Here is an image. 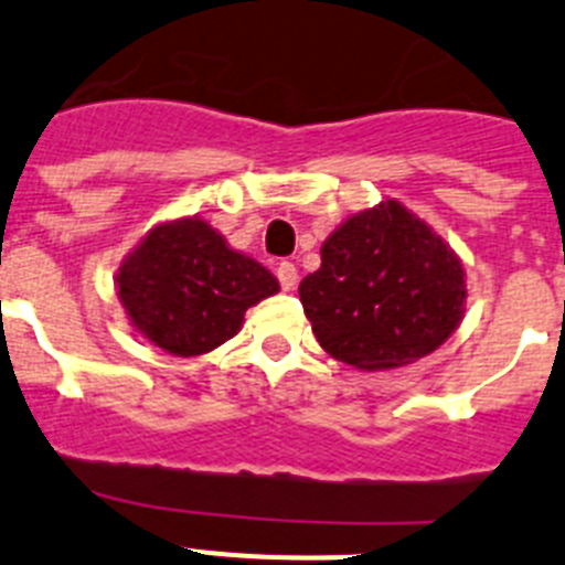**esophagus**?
Masks as SVG:
<instances>
[{
  "label": "esophagus",
  "instance_id": "obj_1",
  "mask_svg": "<svg viewBox=\"0 0 565 565\" xmlns=\"http://www.w3.org/2000/svg\"><path fill=\"white\" fill-rule=\"evenodd\" d=\"M278 281H281V289H295V284H298V267H295L292 262H281L278 264Z\"/></svg>",
  "mask_w": 565,
  "mask_h": 565
}]
</instances>
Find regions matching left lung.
<instances>
[{
  "label": "left lung",
  "mask_w": 565,
  "mask_h": 565,
  "mask_svg": "<svg viewBox=\"0 0 565 565\" xmlns=\"http://www.w3.org/2000/svg\"><path fill=\"white\" fill-rule=\"evenodd\" d=\"M298 295L323 352L388 371L428 358L456 332L467 284L454 247L388 200L332 231Z\"/></svg>",
  "instance_id": "1"
}]
</instances>
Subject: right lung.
Here are the masks:
<instances>
[{
    "mask_svg": "<svg viewBox=\"0 0 565 565\" xmlns=\"http://www.w3.org/2000/svg\"><path fill=\"white\" fill-rule=\"evenodd\" d=\"M115 284L140 338L174 358L213 352L242 329L247 309L278 292L267 267L196 216L151 227Z\"/></svg>",
    "mask_w": 565,
    "mask_h": 565,
    "instance_id": "right-lung-1",
    "label": "right lung"
}]
</instances>
